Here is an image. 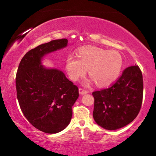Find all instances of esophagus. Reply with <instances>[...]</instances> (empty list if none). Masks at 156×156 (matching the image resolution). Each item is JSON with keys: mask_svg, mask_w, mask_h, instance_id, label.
I'll return each instance as SVG.
<instances>
[{"mask_svg": "<svg viewBox=\"0 0 156 156\" xmlns=\"http://www.w3.org/2000/svg\"><path fill=\"white\" fill-rule=\"evenodd\" d=\"M79 92H80V94H81V95H84V94H86L88 93L89 91L85 90V89L80 88V89H79Z\"/></svg>", "mask_w": 156, "mask_h": 156, "instance_id": "34e87169", "label": "esophagus"}]
</instances>
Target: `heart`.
Here are the masks:
<instances>
[{"instance_id":"obj_1","label":"heart","mask_w":156,"mask_h":156,"mask_svg":"<svg viewBox=\"0 0 156 156\" xmlns=\"http://www.w3.org/2000/svg\"><path fill=\"white\" fill-rule=\"evenodd\" d=\"M123 67V58L118 52L97 47H87L79 50L78 57L69 54L65 68L69 78L77 81L88 69L89 75L98 87L112 84L119 76Z\"/></svg>"}]
</instances>
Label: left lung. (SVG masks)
Listing matches in <instances>:
<instances>
[{
  "label": "left lung",
  "mask_w": 156,
  "mask_h": 156,
  "mask_svg": "<svg viewBox=\"0 0 156 156\" xmlns=\"http://www.w3.org/2000/svg\"><path fill=\"white\" fill-rule=\"evenodd\" d=\"M143 91L140 68L137 65L127 67L112 87L92 93L96 123L104 129L113 131L132 122L141 107Z\"/></svg>",
  "instance_id": "obj_1"
}]
</instances>
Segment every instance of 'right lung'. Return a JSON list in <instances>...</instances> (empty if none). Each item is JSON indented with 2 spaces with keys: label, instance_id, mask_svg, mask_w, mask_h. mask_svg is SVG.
Segmentation results:
<instances>
[{
  "label": "right lung",
  "instance_id": "1",
  "mask_svg": "<svg viewBox=\"0 0 156 156\" xmlns=\"http://www.w3.org/2000/svg\"><path fill=\"white\" fill-rule=\"evenodd\" d=\"M67 39L55 40L30 50L17 72V98L21 111L40 131L57 133L69 125L79 89L59 69L42 65L44 56L67 46Z\"/></svg>",
  "mask_w": 156,
  "mask_h": 156
}]
</instances>
